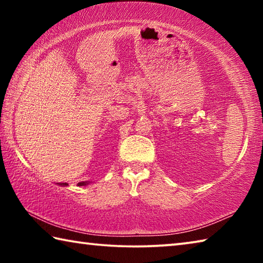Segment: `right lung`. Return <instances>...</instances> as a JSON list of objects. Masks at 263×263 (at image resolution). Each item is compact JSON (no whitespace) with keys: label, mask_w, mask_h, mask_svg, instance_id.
Returning a JSON list of instances; mask_svg holds the SVG:
<instances>
[{"label":"right lung","mask_w":263,"mask_h":263,"mask_svg":"<svg viewBox=\"0 0 263 263\" xmlns=\"http://www.w3.org/2000/svg\"><path fill=\"white\" fill-rule=\"evenodd\" d=\"M87 182H80V183H78V185H86ZM62 185H67V183H62Z\"/></svg>","instance_id":"add662e5"}]
</instances>
